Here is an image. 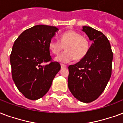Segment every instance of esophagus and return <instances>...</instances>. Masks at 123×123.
Returning a JSON list of instances; mask_svg holds the SVG:
<instances>
[{
    "instance_id": "obj_1",
    "label": "esophagus",
    "mask_w": 123,
    "mask_h": 123,
    "mask_svg": "<svg viewBox=\"0 0 123 123\" xmlns=\"http://www.w3.org/2000/svg\"><path fill=\"white\" fill-rule=\"evenodd\" d=\"M61 68H66V65H65V64H61Z\"/></svg>"
}]
</instances>
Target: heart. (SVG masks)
Returning a JSON list of instances; mask_svg holds the SVG:
<instances>
[{
  "mask_svg": "<svg viewBox=\"0 0 123 123\" xmlns=\"http://www.w3.org/2000/svg\"><path fill=\"white\" fill-rule=\"evenodd\" d=\"M55 60L62 63H67L73 59L81 60L86 56L90 49V42L86 37L73 30L66 31L61 35V41L52 39L49 43V48L53 54H58Z\"/></svg>",
  "mask_w": 123,
  "mask_h": 123,
  "instance_id": "1",
  "label": "heart"
}]
</instances>
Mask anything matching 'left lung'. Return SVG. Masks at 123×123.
Masks as SVG:
<instances>
[{"label": "left lung", "mask_w": 123, "mask_h": 123, "mask_svg": "<svg viewBox=\"0 0 123 123\" xmlns=\"http://www.w3.org/2000/svg\"><path fill=\"white\" fill-rule=\"evenodd\" d=\"M82 31L93 43L85 57L69 66L68 86L77 100L88 103L101 95L109 81L113 52L103 33L89 26H83Z\"/></svg>", "instance_id": "1"}]
</instances>
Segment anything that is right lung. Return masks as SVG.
Listing matches in <instances>:
<instances>
[{
  "mask_svg": "<svg viewBox=\"0 0 123 123\" xmlns=\"http://www.w3.org/2000/svg\"><path fill=\"white\" fill-rule=\"evenodd\" d=\"M59 30L55 26L37 25L27 29L14 43L10 55L12 75L18 90L30 100L43 97L61 69L52 61L49 43ZM51 61L49 65H42Z\"/></svg>",
  "mask_w": 123,
  "mask_h": 123,
  "instance_id": "right-lung-1",
  "label": "right lung"
}]
</instances>
